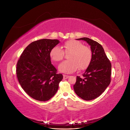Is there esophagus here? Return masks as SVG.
<instances>
[{"label": "esophagus", "instance_id": "obj_1", "mask_svg": "<svg viewBox=\"0 0 130 130\" xmlns=\"http://www.w3.org/2000/svg\"><path fill=\"white\" fill-rule=\"evenodd\" d=\"M69 77V75H63V78L64 79H67Z\"/></svg>", "mask_w": 130, "mask_h": 130}]
</instances>
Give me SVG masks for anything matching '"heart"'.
Returning a JSON list of instances; mask_svg holds the SVG:
<instances>
[{"instance_id": "heart-1", "label": "heart", "mask_w": 130, "mask_h": 130, "mask_svg": "<svg viewBox=\"0 0 130 130\" xmlns=\"http://www.w3.org/2000/svg\"><path fill=\"white\" fill-rule=\"evenodd\" d=\"M63 50L58 46L53 47L50 52L51 59L54 61L62 60L64 53H68L67 58L61 63L58 69L60 72L70 74L75 72L78 68L84 70L89 66L93 57L92 52L90 47L84 46L79 41L71 39L65 42L61 46Z\"/></svg>"}]
</instances>
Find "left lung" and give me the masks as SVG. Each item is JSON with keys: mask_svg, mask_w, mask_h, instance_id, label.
I'll return each instance as SVG.
<instances>
[{"mask_svg": "<svg viewBox=\"0 0 130 130\" xmlns=\"http://www.w3.org/2000/svg\"><path fill=\"white\" fill-rule=\"evenodd\" d=\"M77 39L85 40L91 46L93 57L82 76L76 77L73 87L79 97L90 101L99 97L110 84L112 65L99 43L87 37Z\"/></svg>", "mask_w": 130, "mask_h": 130, "instance_id": "obj_1", "label": "left lung"}]
</instances>
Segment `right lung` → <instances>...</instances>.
I'll return each instance as SVG.
<instances>
[{"instance_id":"add662e5","label":"right lung","mask_w":130,"mask_h":130,"mask_svg":"<svg viewBox=\"0 0 130 130\" xmlns=\"http://www.w3.org/2000/svg\"><path fill=\"white\" fill-rule=\"evenodd\" d=\"M59 43L57 39H42L30 43L23 52L16 66L20 85L32 99L47 101L57 92L63 78L51 63L50 52Z\"/></svg>"}]
</instances>
